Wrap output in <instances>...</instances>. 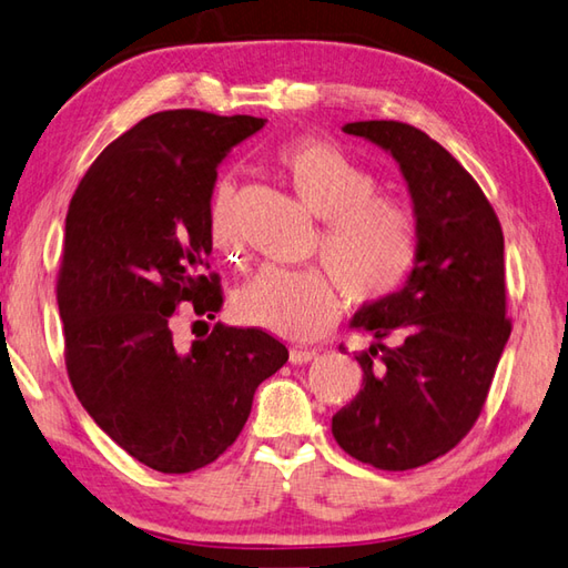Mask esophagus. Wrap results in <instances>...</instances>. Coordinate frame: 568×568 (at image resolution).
<instances>
[{
    "label": "esophagus",
    "mask_w": 568,
    "mask_h": 568,
    "mask_svg": "<svg viewBox=\"0 0 568 568\" xmlns=\"http://www.w3.org/2000/svg\"><path fill=\"white\" fill-rule=\"evenodd\" d=\"M314 358H318V351H314V348H292V351H288V361H292L294 366H302V363H312Z\"/></svg>",
    "instance_id": "obj_1"
}]
</instances>
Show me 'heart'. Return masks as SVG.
<instances>
[{
    "instance_id": "obj_1",
    "label": "heart",
    "mask_w": 568,
    "mask_h": 568,
    "mask_svg": "<svg viewBox=\"0 0 568 568\" xmlns=\"http://www.w3.org/2000/svg\"><path fill=\"white\" fill-rule=\"evenodd\" d=\"M276 163L298 200L324 220L316 254L332 276L316 266L264 264L234 292V314L270 334L306 341L334 326L337 283L348 302L371 304L405 282L420 250V224L408 202L376 192V175L326 141L286 143L276 151ZM210 237L222 254L242 252L230 183L212 197Z\"/></svg>"
}]
</instances>
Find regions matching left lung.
<instances>
[{
	"mask_svg": "<svg viewBox=\"0 0 568 568\" xmlns=\"http://www.w3.org/2000/svg\"><path fill=\"white\" fill-rule=\"evenodd\" d=\"M344 133L398 163L420 250L398 292L351 318L373 344L356 356L363 388L331 433L361 463L403 473L450 453L483 410L511 334L505 237L473 175L427 133L395 121L346 123Z\"/></svg>",
	"mask_w": 568,
	"mask_h": 568,
	"instance_id": "left-lung-1",
	"label": "left lung"
}]
</instances>
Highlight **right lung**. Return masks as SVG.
I'll list each match as a JSON object with an SVG mask.
<instances>
[{
	"label": "right lung",
	"instance_id": "add662e5",
	"mask_svg": "<svg viewBox=\"0 0 568 568\" xmlns=\"http://www.w3.org/2000/svg\"><path fill=\"white\" fill-rule=\"evenodd\" d=\"M264 118L163 111L95 158L73 192L59 314L73 390L95 425L165 475L200 469L247 423L254 390L288 351L262 328L217 324L180 344L173 316L222 308L210 202L217 168Z\"/></svg>",
	"mask_w": 568,
	"mask_h": 568
}]
</instances>
